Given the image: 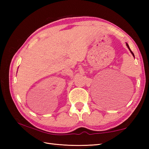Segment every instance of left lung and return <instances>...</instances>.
Masks as SVG:
<instances>
[{
  "instance_id": "left-lung-1",
  "label": "left lung",
  "mask_w": 149,
  "mask_h": 149,
  "mask_svg": "<svg viewBox=\"0 0 149 149\" xmlns=\"http://www.w3.org/2000/svg\"><path fill=\"white\" fill-rule=\"evenodd\" d=\"M126 45H127V47H128V49H129V50H130V51H131V54H132V55H133V56H134V54H133V52H132L131 51V50L130 49V48H129V45H128V44H127V43H126Z\"/></svg>"
}]
</instances>
